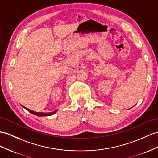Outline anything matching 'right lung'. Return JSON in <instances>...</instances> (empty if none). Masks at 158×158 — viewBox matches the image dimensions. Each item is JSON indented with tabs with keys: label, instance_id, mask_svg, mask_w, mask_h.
<instances>
[{
	"label": "right lung",
	"instance_id": "1",
	"mask_svg": "<svg viewBox=\"0 0 158 158\" xmlns=\"http://www.w3.org/2000/svg\"><path fill=\"white\" fill-rule=\"evenodd\" d=\"M22 106L23 107V108H25V109L27 110L29 113H32L33 114L36 115V116H38V117L50 116V115H52V114H53L56 113L57 112V110H56L53 111V112H51V113H39V112H35V111L31 110H30V109H27V108H25V106Z\"/></svg>",
	"mask_w": 158,
	"mask_h": 158
}]
</instances>
